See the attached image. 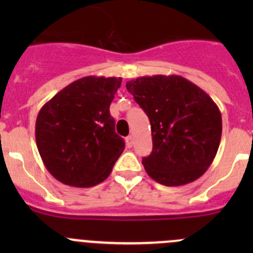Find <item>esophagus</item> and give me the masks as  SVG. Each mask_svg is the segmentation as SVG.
<instances>
[{
	"label": "esophagus",
	"instance_id": "esophagus-1",
	"mask_svg": "<svg viewBox=\"0 0 253 253\" xmlns=\"http://www.w3.org/2000/svg\"><path fill=\"white\" fill-rule=\"evenodd\" d=\"M133 143H134L133 137H132V136L127 137V138H126V144H127V147L132 148V147H133Z\"/></svg>",
	"mask_w": 253,
	"mask_h": 253
}]
</instances>
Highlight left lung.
Wrapping results in <instances>:
<instances>
[{"label": "left lung", "instance_id": "left-lung-1", "mask_svg": "<svg viewBox=\"0 0 253 253\" xmlns=\"http://www.w3.org/2000/svg\"><path fill=\"white\" fill-rule=\"evenodd\" d=\"M126 88L150 122L153 150L142 160L147 174L165 186L201 177L221 138V114L211 96L175 75L139 77Z\"/></svg>", "mask_w": 253, "mask_h": 253}]
</instances>
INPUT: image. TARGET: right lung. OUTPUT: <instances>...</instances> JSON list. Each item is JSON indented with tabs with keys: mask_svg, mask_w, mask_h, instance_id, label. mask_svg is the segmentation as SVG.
I'll return each instance as SVG.
<instances>
[{
	"mask_svg": "<svg viewBox=\"0 0 253 253\" xmlns=\"http://www.w3.org/2000/svg\"><path fill=\"white\" fill-rule=\"evenodd\" d=\"M121 82L94 76L77 79L40 109L35 124L38 150L60 182L91 187L110 175L125 149L110 115Z\"/></svg>",
	"mask_w": 253,
	"mask_h": 253,
	"instance_id": "1",
	"label": "right lung"
}]
</instances>
